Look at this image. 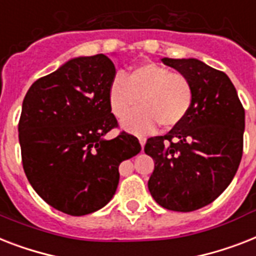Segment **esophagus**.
Here are the masks:
<instances>
[{
  "label": "esophagus",
  "mask_w": 256,
  "mask_h": 256,
  "mask_svg": "<svg viewBox=\"0 0 256 256\" xmlns=\"http://www.w3.org/2000/svg\"><path fill=\"white\" fill-rule=\"evenodd\" d=\"M138 139H139V143H140V146L144 147V144H146V138H144V136H142V135H139Z\"/></svg>",
  "instance_id": "obj_1"
}]
</instances>
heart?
Instances as JSON below:
<instances>
[{"mask_svg":"<svg viewBox=\"0 0 256 256\" xmlns=\"http://www.w3.org/2000/svg\"><path fill=\"white\" fill-rule=\"evenodd\" d=\"M110 109L124 117L139 102L141 108L122 120L128 132L142 134L155 128H172L182 124L193 105L194 90L186 74L155 63L140 64L124 78L118 74L110 81Z\"/></svg>","mask_w":256,"mask_h":256,"instance_id":"heart-1","label":"heart"}]
</instances>
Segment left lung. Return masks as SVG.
Wrapping results in <instances>:
<instances>
[{"mask_svg":"<svg viewBox=\"0 0 256 256\" xmlns=\"http://www.w3.org/2000/svg\"><path fill=\"white\" fill-rule=\"evenodd\" d=\"M192 81L194 98L184 121L148 138L155 162L148 190L168 210L193 212L213 202L236 174L243 154L244 109L222 70L197 59H162Z\"/></svg>","mask_w":256,"mask_h":256,"instance_id":"obj_1","label":"left lung"}]
</instances>
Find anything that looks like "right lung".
I'll return each instance as SVG.
<instances>
[{"mask_svg": "<svg viewBox=\"0 0 256 256\" xmlns=\"http://www.w3.org/2000/svg\"><path fill=\"white\" fill-rule=\"evenodd\" d=\"M116 67L108 56H81L31 85L22 104V164L35 192L58 210L85 216L105 206L117 190L118 167L140 151L121 132L109 105Z\"/></svg>", "mask_w": 256, "mask_h": 256, "instance_id": "1", "label": "right lung"}]
</instances>
